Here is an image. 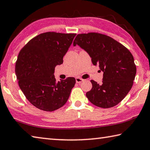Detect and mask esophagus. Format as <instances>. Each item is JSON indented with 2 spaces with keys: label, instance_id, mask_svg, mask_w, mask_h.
Masks as SVG:
<instances>
[{
  "label": "esophagus",
  "instance_id": "34e87169",
  "mask_svg": "<svg viewBox=\"0 0 150 150\" xmlns=\"http://www.w3.org/2000/svg\"><path fill=\"white\" fill-rule=\"evenodd\" d=\"M83 79H82V78H79V77L76 78V83H81L82 82H83Z\"/></svg>",
  "mask_w": 150,
  "mask_h": 150
}]
</instances>
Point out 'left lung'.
<instances>
[{"label":"left lung","mask_w":150,"mask_h":150,"mask_svg":"<svg viewBox=\"0 0 150 150\" xmlns=\"http://www.w3.org/2000/svg\"><path fill=\"white\" fill-rule=\"evenodd\" d=\"M76 45L103 72L101 83L91 80L92 88L86 93L89 101L101 108L117 105L129 92L134 80L136 67L132 53L111 37L99 33L78 34L73 43Z\"/></svg>","instance_id":"1"}]
</instances>
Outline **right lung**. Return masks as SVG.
Wrapping results in <instances>:
<instances>
[{"mask_svg": "<svg viewBox=\"0 0 150 150\" xmlns=\"http://www.w3.org/2000/svg\"><path fill=\"white\" fill-rule=\"evenodd\" d=\"M76 33L46 32L31 39L21 49L15 72L21 90L37 108L53 111L67 103L76 80L68 77L57 82L54 72L63 63Z\"/></svg>", "mask_w": 150, "mask_h": 150, "instance_id": "1", "label": "right lung"}]
</instances>
